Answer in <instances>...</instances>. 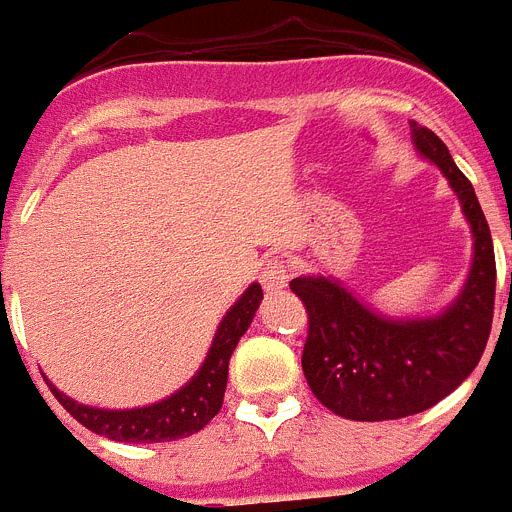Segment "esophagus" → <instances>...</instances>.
<instances>
[{"instance_id":"esophagus-1","label":"esophagus","mask_w":512,"mask_h":512,"mask_svg":"<svg viewBox=\"0 0 512 512\" xmlns=\"http://www.w3.org/2000/svg\"><path fill=\"white\" fill-rule=\"evenodd\" d=\"M289 279H292V271H289V266L284 264V261H271V264H266L264 271H261V284H264V289L271 292V295H277V292L287 289Z\"/></svg>"}]
</instances>
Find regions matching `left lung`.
Segmentation results:
<instances>
[{"instance_id": "8db88e82", "label": "left lung", "mask_w": 512, "mask_h": 512, "mask_svg": "<svg viewBox=\"0 0 512 512\" xmlns=\"http://www.w3.org/2000/svg\"><path fill=\"white\" fill-rule=\"evenodd\" d=\"M420 158L438 166L472 230V266L459 295L436 315L390 318L336 277H297L292 292L310 312L302 372L312 395L348 420L423 413L459 387L482 359L495 307V248L474 187L433 130L410 120Z\"/></svg>"}]
</instances>
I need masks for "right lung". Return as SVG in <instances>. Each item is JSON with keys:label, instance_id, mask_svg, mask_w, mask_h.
Segmentation results:
<instances>
[{"label": "right lung", "instance_id": "1", "mask_svg": "<svg viewBox=\"0 0 512 512\" xmlns=\"http://www.w3.org/2000/svg\"><path fill=\"white\" fill-rule=\"evenodd\" d=\"M261 300H264L261 284H248L246 292L235 300V305H230V310L217 325L210 351H207L197 374L184 387H179L174 395L151 402V405L128 410L92 408V405H84V402H76L74 397L63 395L48 379L45 382L63 408L97 436L122 443H161L187 438L202 431L223 408L230 356H233L235 346L248 330V325L253 323V315L259 310Z\"/></svg>", "mask_w": 512, "mask_h": 512}]
</instances>
